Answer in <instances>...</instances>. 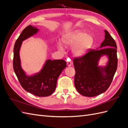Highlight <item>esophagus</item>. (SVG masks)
Segmentation results:
<instances>
[{"mask_svg": "<svg viewBox=\"0 0 128 128\" xmlns=\"http://www.w3.org/2000/svg\"><path fill=\"white\" fill-rule=\"evenodd\" d=\"M67 66L68 67H70V66H72V63L70 61H69V62H67Z\"/></svg>", "mask_w": 128, "mask_h": 128, "instance_id": "1", "label": "esophagus"}]
</instances>
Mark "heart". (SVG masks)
<instances>
[{
  "instance_id": "obj_1",
  "label": "heart",
  "mask_w": 128,
  "mask_h": 128,
  "mask_svg": "<svg viewBox=\"0 0 128 128\" xmlns=\"http://www.w3.org/2000/svg\"><path fill=\"white\" fill-rule=\"evenodd\" d=\"M62 41L66 48L74 46L72 49V53L76 56L86 54L94 44V38L92 35L79 30L65 34L62 38ZM57 47L61 51L64 50L63 44L60 42H57Z\"/></svg>"
}]
</instances>
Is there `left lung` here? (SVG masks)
I'll return each instance as SVG.
<instances>
[{"mask_svg": "<svg viewBox=\"0 0 128 128\" xmlns=\"http://www.w3.org/2000/svg\"><path fill=\"white\" fill-rule=\"evenodd\" d=\"M104 40L96 50L82 57L75 58L73 64L76 72L75 86L80 94L92 97L105 92L113 80L118 67L117 46L112 37L104 30ZM106 56L105 66L98 65L101 58Z\"/></svg>", "mask_w": 128, "mask_h": 128, "instance_id": "obj_1", "label": "left lung"}]
</instances>
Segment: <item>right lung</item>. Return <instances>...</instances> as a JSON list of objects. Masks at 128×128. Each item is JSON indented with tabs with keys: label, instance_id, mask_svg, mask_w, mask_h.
<instances>
[{
	"label": "right lung",
	"instance_id": "right-lung-1",
	"mask_svg": "<svg viewBox=\"0 0 128 128\" xmlns=\"http://www.w3.org/2000/svg\"><path fill=\"white\" fill-rule=\"evenodd\" d=\"M37 27L31 25L22 31L15 42L14 48L13 68L22 88L37 96H48L55 91L58 77L67 67L64 60H46L41 70L28 75L22 69L20 51L22 42L39 32Z\"/></svg>",
	"mask_w": 128,
	"mask_h": 128
}]
</instances>
